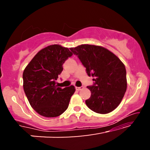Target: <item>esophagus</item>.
Wrapping results in <instances>:
<instances>
[{
    "label": "esophagus",
    "instance_id": "obj_1",
    "mask_svg": "<svg viewBox=\"0 0 150 150\" xmlns=\"http://www.w3.org/2000/svg\"><path fill=\"white\" fill-rule=\"evenodd\" d=\"M83 89V87H76V89L77 91H80V90Z\"/></svg>",
    "mask_w": 150,
    "mask_h": 150
}]
</instances>
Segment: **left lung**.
I'll use <instances>...</instances> for the list:
<instances>
[{"label": "left lung", "instance_id": "8db88e82", "mask_svg": "<svg viewBox=\"0 0 150 150\" xmlns=\"http://www.w3.org/2000/svg\"><path fill=\"white\" fill-rule=\"evenodd\" d=\"M70 50L77 55L95 83L87 87L91 97L85 101L93 111L106 114L122 102L127 89L126 67L122 61L108 49L95 45L82 44Z\"/></svg>", "mask_w": 150, "mask_h": 150}]
</instances>
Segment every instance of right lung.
<instances>
[{"mask_svg":"<svg viewBox=\"0 0 150 150\" xmlns=\"http://www.w3.org/2000/svg\"><path fill=\"white\" fill-rule=\"evenodd\" d=\"M73 53L59 44L50 45L39 51L23 71V88L31 107L46 117H55L68 107L74 86L56 85L63 64Z\"/></svg>","mask_w":150,"mask_h":150,"instance_id":"right-lung-1","label":"right lung"}]
</instances>
